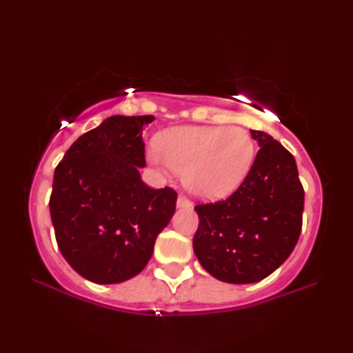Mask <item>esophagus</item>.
Returning a JSON list of instances; mask_svg holds the SVG:
<instances>
[{"instance_id":"34e87169","label":"esophagus","mask_w":353,"mask_h":353,"mask_svg":"<svg viewBox=\"0 0 353 353\" xmlns=\"http://www.w3.org/2000/svg\"><path fill=\"white\" fill-rule=\"evenodd\" d=\"M193 204H191V201L187 198V196L185 194H179V198H177V207H183V208H188V207H191Z\"/></svg>"}]
</instances>
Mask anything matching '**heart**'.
<instances>
[{
    "label": "heart",
    "instance_id": "heart-1",
    "mask_svg": "<svg viewBox=\"0 0 353 353\" xmlns=\"http://www.w3.org/2000/svg\"><path fill=\"white\" fill-rule=\"evenodd\" d=\"M149 162L183 172V183L202 199H221L240 187L255 160V141L240 126H179L160 135Z\"/></svg>",
    "mask_w": 353,
    "mask_h": 353
}]
</instances>
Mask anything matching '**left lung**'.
Wrapping results in <instances>:
<instances>
[{
	"instance_id": "left-lung-1",
	"label": "left lung",
	"mask_w": 353,
	"mask_h": 353,
	"mask_svg": "<svg viewBox=\"0 0 353 353\" xmlns=\"http://www.w3.org/2000/svg\"><path fill=\"white\" fill-rule=\"evenodd\" d=\"M252 168L229 198L198 204L193 249L202 268L227 283H255L288 259L302 230L303 187L290 151L261 130Z\"/></svg>"
}]
</instances>
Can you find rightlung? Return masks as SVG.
<instances>
[{
  "label": "right lung",
  "instance_id": "add662e5",
  "mask_svg": "<svg viewBox=\"0 0 353 353\" xmlns=\"http://www.w3.org/2000/svg\"><path fill=\"white\" fill-rule=\"evenodd\" d=\"M152 121L104 119L70 146L54 171L50 212L57 246L93 283H119L145 270L176 212V191L149 188L139 171L146 165L143 130Z\"/></svg>",
  "mask_w": 353,
  "mask_h": 353
}]
</instances>
